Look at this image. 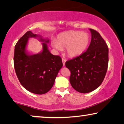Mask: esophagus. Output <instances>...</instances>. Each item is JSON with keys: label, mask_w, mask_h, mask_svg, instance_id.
I'll return each mask as SVG.
<instances>
[{"label": "esophagus", "mask_w": 124, "mask_h": 124, "mask_svg": "<svg viewBox=\"0 0 124 124\" xmlns=\"http://www.w3.org/2000/svg\"><path fill=\"white\" fill-rule=\"evenodd\" d=\"M65 62H66V60H65V59H64V58H62V64H63V66H65Z\"/></svg>", "instance_id": "esophagus-1"}]
</instances>
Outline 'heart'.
Segmentation results:
<instances>
[{"mask_svg":"<svg viewBox=\"0 0 124 124\" xmlns=\"http://www.w3.org/2000/svg\"><path fill=\"white\" fill-rule=\"evenodd\" d=\"M90 40V35L87 33L69 31L57 35L56 40L51 42V45L57 51H62V48H67V52L69 56L76 57L85 51Z\"/></svg>","mask_w":124,"mask_h":124,"instance_id":"obj_1","label":"heart"}]
</instances>
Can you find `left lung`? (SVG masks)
I'll use <instances>...</instances> for the list:
<instances>
[{"label": "left lung", "mask_w": 124, "mask_h": 124, "mask_svg": "<svg viewBox=\"0 0 124 124\" xmlns=\"http://www.w3.org/2000/svg\"><path fill=\"white\" fill-rule=\"evenodd\" d=\"M91 40L87 50L78 56L65 62L70 71L69 81L78 92L93 91L102 83L107 70L108 48L96 30L90 29Z\"/></svg>", "instance_id": "obj_1"}]
</instances>
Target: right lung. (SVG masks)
Segmentation results:
<instances>
[{
  "label": "right lung",
  "instance_id": "1",
  "mask_svg": "<svg viewBox=\"0 0 124 124\" xmlns=\"http://www.w3.org/2000/svg\"><path fill=\"white\" fill-rule=\"evenodd\" d=\"M30 38H38L42 42L43 49L39 53L31 54L27 51ZM49 41L48 39L28 31L15 46L13 62L17 77L22 86L34 94L41 95L50 91L62 67V58L53 55L48 50Z\"/></svg>",
  "mask_w": 124,
  "mask_h": 124
}]
</instances>
